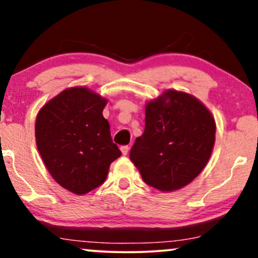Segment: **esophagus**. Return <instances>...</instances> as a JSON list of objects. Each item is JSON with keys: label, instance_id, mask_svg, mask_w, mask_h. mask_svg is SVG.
Returning a JSON list of instances; mask_svg holds the SVG:
<instances>
[{"label": "esophagus", "instance_id": "34e87169", "mask_svg": "<svg viewBox=\"0 0 258 258\" xmlns=\"http://www.w3.org/2000/svg\"><path fill=\"white\" fill-rule=\"evenodd\" d=\"M120 149H121V153H122V155H127V154H128L130 147L128 146H122L120 148Z\"/></svg>", "mask_w": 258, "mask_h": 258}]
</instances>
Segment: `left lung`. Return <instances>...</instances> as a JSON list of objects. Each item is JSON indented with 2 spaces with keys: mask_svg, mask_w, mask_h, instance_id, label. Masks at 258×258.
<instances>
[{
  "mask_svg": "<svg viewBox=\"0 0 258 258\" xmlns=\"http://www.w3.org/2000/svg\"><path fill=\"white\" fill-rule=\"evenodd\" d=\"M215 135L214 116L199 99L167 90L146 104V128L136 138L130 159L148 185L173 191L204 170Z\"/></svg>",
  "mask_w": 258,
  "mask_h": 258,
  "instance_id": "1",
  "label": "left lung"
}]
</instances>
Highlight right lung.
<instances>
[{
  "label": "right lung",
  "mask_w": 258,
  "mask_h": 258,
  "mask_svg": "<svg viewBox=\"0 0 258 258\" xmlns=\"http://www.w3.org/2000/svg\"><path fill=\"white\" fill-rule=\"evenodd\" d=\"M106 100L87 87H72L47 102L36 116L35 137L43 164L58 184L84 195L104 183L121 152L103 116Z\"/></svg>",
  "instance_id": "right-lung-1"
}]
</instances>
